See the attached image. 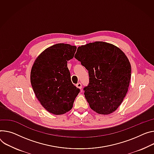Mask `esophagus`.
I'll use <instances>...</instances> for the list:
<instances>
[{
    "label": "esophagus",
    "mask_w": 154,
    "mask_h": 154,
    "mask_svg": "<svg viewBox=\"0 0 154 154\" xmlns=\"http://www.w3.org/2000/svg\"><path fill=\"white\" fill-rule=\"evenodd\" d=\"M76 87L79 89H82V83L80 82L78 83L77 84H76Z\"/></svg>",
    "instance_id": "34e87169"
}]
</instances>
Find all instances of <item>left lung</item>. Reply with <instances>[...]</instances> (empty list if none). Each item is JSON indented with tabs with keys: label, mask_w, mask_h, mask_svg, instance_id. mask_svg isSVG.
<instances>
[{
	"label": "left lung",
	"mask_w": 154,
	"mask_h": 154,
	"mask_svg": "<svg viewBox=\"0 0 154 154\" xmlns=\"http://www.w3.org/2000/svg\"><path fill=\"white\" fill-rule=\"evenodd\" d=\"M75 58L88 71L89 83L83 88L90 108L96 113H112L127 93L131 69L125 54L117 47L95 42L79 47Z\"/></svg>",
	"instance_id": "obj_1"
}]
</instances>
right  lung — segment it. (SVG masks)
<instances>
[{
	"mask_svg": "<svg viewBox=\"0 0 154 154\" xmlns=\"http://www.w3.org/2000/svg\"><path fill=\"white\" fill-rule=\"evenodd\" d=\"M77 47L57 44L42 52L31 71V85L37 100L54 115L66 113L73 107L80 89L73 85L67 61L74 58Z\"/></svg>",
	"mask_w": 154,
	"mask_h": 154,
	"instance_id": "obj_1",
	"label": "right lung"
}]
</instances>
